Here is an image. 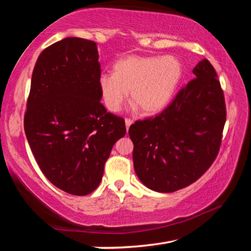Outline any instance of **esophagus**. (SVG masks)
<instances>
[{"label":"esophagus","mask_w":251,"mask_h":251,"mask_svg":"<svg viewBox=\"0 0 251 251\" xmlns=\"http://www.w3.org/2000/svg\"><path fill=\"white\" fill-rule=\"evenodd\" d=\"M131 124H133V121H131L130 118H126V120H125V125H126V129H127V130L129 129V126H130Z\"/></svg>","instance_id":"34e87169"}]
</instances>
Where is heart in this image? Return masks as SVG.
Returning <instances> with one entry per match:
<instances>
[{
  "label": "heart",
  "mask_w": 251,
  "mask_h": 251,
  "mask_svg": "<svg viewBox=\"0 0 251 251\" xmlns=\"http://www.w3.org/2000/svg\"><path fill=\"white\" fill-rule=\"evenodd\" d=\"M182 77V65L173 55H129L114 64L113 73L99 76V88L106 108L118 112L127 96L144 114L159 113L172 100Z\"/></svg>",
  "instance_id": "heart-1"
}]
</instances>
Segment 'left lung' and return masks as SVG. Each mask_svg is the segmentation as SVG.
<instances>
[{"label":"left lung","mask_w":251,"mask_h":251,"mask_svg":"<svg viewBox=\"0 0 251 251\" xmlns=\"http://www.w3.org/2000/svg\"><path fill=\"white\" fill-rule=\"evenodd\" d=\"M193 73L196 78L163 113L129 127L136 175L154 192L173 193L193 184L219 151L226 123L222 86L208 59Z\"/></svg>","instance_id":"obj_1"}]
</instances>
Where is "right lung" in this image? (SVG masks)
<instances>
[{"mask_svg":"<svg viewBox=\"0 0 251 251\" xmlns=\"http://www.w3.org/2000/svg\"><path fill=\"white\" fill-rule=\"evenodd\" d=\"M95 42L66 37L34 66L24 130L42 173L57 188L84 196L97 188L125 122L100 103Z\"/></svg>","mask_w":251,"mask_h":251,"instance_id":"obj_1","label":"right lung"}]
</instances>
